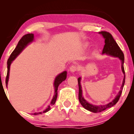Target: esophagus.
<instances>
[{
  "instance_id": "esophagus-1",
  "label": "esophagus",
  "mask_w": 134,
  "mask_h": 134,
  "mask_svg": "<svg viewBox=\"0 0 134 134\" xmlns=\"http://www.w3.org/2000/svg\"><path fill=\"white\" fill-rule=\"evenodd\" d=\"M77 69H78V67L76 65H72L70 67V68H69V70H70L71 72H75V71H76L77 70Z\"/></svg>"
}]
</instances>
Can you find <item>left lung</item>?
<instances>
[{
    "label": "left lung",
    "instance_id": "left-lung-1",
    "mask_svg": "<svg viewBox=\"0 0 134 134\" xmlns=\"http://www.w3.org/2000/svg\"><path fill=\"white\" fill-rule=\"evenodd\" d=\"M99 34H102L103 37L105 39V45H104V49L102 50V54H106L110 55L115 57H118L121 61V69L122 72L124 73V77L122 81V84L121 87L120 91H119L118 94H117L114 99L112 101L110 102L108 104L103 105H94L92 104H90L82 96V87L80 85V79L81 78L79 77L77 79L78 80V85H79V100L80 103L81 105L85 108V109L91 111L93 113H98L101 112L103 110H105V109L110 108L115 105L120 99V98L121 95L122 89H123L124 83H125V71H124V56L123 52L121 50L120 47L118 46V44L113 39L111 34H110L109 32H105V31H102L100 32Z\"/></svg>",
    "mask_w": 134,
    "mask_h": 134
}]
</instances>
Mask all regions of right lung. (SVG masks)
Returning <instances> with one entry per match:
<instances>
[{
    "mask_svg": "<svg viewBox=\"0 0 134 134\" xmlns=\"http://www.w3.org/2000/svg\"><path fill=\"white\" fill-rule=\"evenodd\" d=\"M34 34H28L24 35L23 37L21 38V39L19 40V41L18 42V44L17 46L14 50L13 51V52L11 54L10 57L8 59V62H7V74L6 77V80H5V83H6V86L7 87V85H8V78H9V74H10V65L12 63V62L15 59V58L17 57L18 55L20 54V52L27 46V45L29 43H30V42H32L34 40ZM66 74L67 72L66 71H64V72H62L61 74L58 75L56 77L55 79L54 82V87H55V93L54 96L53 97V99L52 101L51 102V105H54V104L55 103L57 98V90H58V87L60 83L64 81L66 79ZM51 110V107L49 106L44 111H43V112H38V113H33L34 115H37L42 114L43 113H46L47 111Z\"/></svg>",
    "mask_w": 134,
    "mask_h": 134,
    "instance_id": "obj_1",
    "label": "right lung"
}]
</instances>
